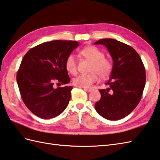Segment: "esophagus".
Returning <instances> with one entry per match:
<instances>
[{
    "instance_id": "esophagus-1",
    "label": "esophagus",
    "mask_w": 160,
    "mask_h": 160,
    "mask_svg": "<svg viewBox=\"0 0 160 160\" xmlns=\"http://www.w3.org/2000/svg\"><path fill=\"white\" fill-rule=\"evenodd\" d=\"M84 90L87 91V92H90L92 91V88H84Z\"/></svg>"
}]
</instances>
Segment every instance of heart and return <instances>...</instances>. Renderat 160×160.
Instances as JSON below:
<instances>
[{"label":"heart","mask_w":160,"mask_h":160,"mask_svg":"<svg viewBox=\"0 0 160 160\" xmlns=\"http://www.w3.org/2000/svg\"><path fill=\"white\" fill-rule=\"evenodd\" d=\"M80 54L87 60L91 61L90 72L88 74H80L74 78L73 83L77 87L88 88L97 82L98 75L102 79L108 78L112 71L111 61L104 57L103 52L95 46H87L80 51ZM65 68L69 73H76V61L73 54H69L65 60Z\"/></svg>","instance_id":"obj_1"}]
</instances>
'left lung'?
Listing matches in <instances>:
<instances>
[{
    "mask_svg": "<svg viewBox=\"0 0 160 160\" xmlns=\"http://www.w3.org/2000/svg\"><path fill=\"white\" fill-rule=\"evenodd\" d=\"M94 44L105 46L113 61L112 71L99 90L101 99L95 104L99 114L117 121L128 116L140 102L146 82V72L139 54L131 46L113 39H102Z\"/></svg>",
    "mask_w": 160,
    "mask_h": 160,
    "instance_id": "1",
    "label": "left lung"
}]
</instances>
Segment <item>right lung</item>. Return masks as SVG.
<instances>
[{
    "label": "right lung",
    "mask_w": 160,
    "mask_h": 160,
    "mask_svg": "<svg viewBox=\"0 0 160 160\" xmlns=\"http://www.w3.org/2000/svg\"><path fill=\"white\" fill-rule=\"evenodd\" d=\"M78 46L76 41L55 40L41 43L24 55L17 82L24 104L36 116L54 118L68 106L73 87L54 88V83L70 82L65 60Z\"/></svg>",
    "instance_id": "obj_1"
}]
</instances>
